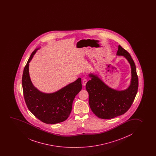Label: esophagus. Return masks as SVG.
Listing matches in <instances>:
<instances>
[{
	"mask_svg": "<svg viewBox=\"0 0 156 156\" xmlns=\"http://www.w3.org/2000/svg\"><path fill=\"white\" fill-rule=\"evenodd\" d=\"M87 79H83V85H84V86H85V85H86V83H87Z\"/></svg>",
	"mask_w": 156,
	"mask_h": 156,
	"instance_id": "obj_1",
	"label": "esophagus"
}]
</instances>
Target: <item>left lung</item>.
Masks as SVG:
<instances>
[{
    "label": "left lung",
    "mask_w": 156,
    "mask_h": 156,
    "mask_svg": "<svg viewBox=\"0 0 156 156\" xmlns=\"http://www.w3.org/2000/svg\"><path fill=\"white\" fill-rule=\"evenodd\" d=\"M117 55L124 56L131 66L130 85L124 90H116L107 86L97 77L90 75V80L86 85L89 94V105L98 118L110 119L124 114L133 103L138 87V79L135 64L129 52L119 45Z\"/></svg>",
    "instance_id": "left-lung-1"
}]
</instances>
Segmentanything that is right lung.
<instances>
[{
    "mask_svg": "<svg viewBox=\"0 0 156 156\" xmlns=\"http://www.w3.org/2000/svg\"><path fill=\"white\" fill-rule=\"evenodd\" d=\"M37 49L32 52L23 71L22 85L25 102L30 112L42 122L47 124L63 122L69 116L73 100L82 88L81 78L56 92H41L33 85L29 75V63Z\"/></svg>",
    "mask_w": 156,
    "mask_h": 156,
    "instance_id": "add662e5",
    "label": "right lung"
}]
</instances>
